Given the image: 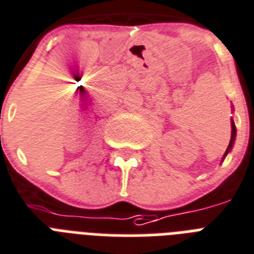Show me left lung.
<instances>
[{
	"mask_svg": "<svg viewBox=\"0 0 254 254\" xmlns=\"http://www.w3.org/2000/svg\"><path fill=\"white\" fill-rule=\"evenodd\" d=\"M235 137H236V126L235 123H233V121H232V136H231V141H229V145H228L227 151H225V154H224V156H227V154L231 151L232 145H233V141H235Z\"/></svg>",
	"mask_w": 254,
	"mask_h": 254,
	"instance_id": "8db88e82",
	"label": "left lung"
}]
</instances>
